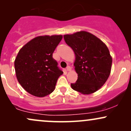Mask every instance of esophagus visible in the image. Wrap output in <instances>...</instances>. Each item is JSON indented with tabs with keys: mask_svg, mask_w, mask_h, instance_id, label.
I'll use <instances>...</instances> for the list:
<instances>
[{
	"mask_svg": "<svg viewBox=\"0 0 131 131\" xmlns=\"http://www.w3.org/2000/svg\"><path fill=\"white\" fill-rule=\"evenodd\" d=\"M67 70L68 71H69L71 70V67H70V66H68V67H67Z\"/></svg>",
	"mask_w": 131,
	"mask_h": 131,
	"instance_id": "esophagus-1",
	"label": "esophagus"
}]
</instances>
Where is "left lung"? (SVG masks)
I'll use <instances>...</instances> for the list:
<instances>
[{"label": "left lung", "mask_w": 131, "mask_h": 131, "mask_svg": "<svg viewBox=\"0 0 131 131\" xmlns=\"http://www.w3.org/2000/svg\"><path fill=\"white\" fill-rule=\"evenodd\" d=\"M64 39L75 53L78 79L72 89L83 94L95 92L105 83L112 69V58L101 40L86 31L66 34Z\"/></svg>", "instance_id": "left-lung-1"}]
</instances>
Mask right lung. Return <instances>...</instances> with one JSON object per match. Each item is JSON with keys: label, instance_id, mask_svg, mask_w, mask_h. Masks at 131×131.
I'll return each mask as SVG.
<instances>
[{"label": "right lung", "instance_id": "add662e5", "mask_svg": "<svg viewBox=\"0 0 131 131\" xmlns=\"http://www.w3.org/2000/svg\"><path fill=\"white\" fill-rule=\"evenodd\" d=\"M61 35L38 36L19 51L15 60L18 81L30 94L43 97L54 91L58 78L63 73L52 57Z\"/></svg>", "mask_w": 131, "mask_h": 131}]
</instances>
